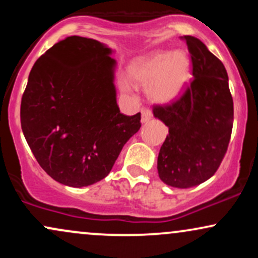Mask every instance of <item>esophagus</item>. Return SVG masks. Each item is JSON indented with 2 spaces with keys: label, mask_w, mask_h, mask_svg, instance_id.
<instances>
[{
  "label": "esophagus",
  "mask_w": 258,
  "mask_h": 258,
  "mask_svg": "<svg viewBox=\"0 0 258 258\" xmlns=\"http://www.w3.org/2000/svg\"><path fill=\"white\" fill-rule=\"evenodd\" d=\"M152 117H153V112L150 109H148V108L142 109V122L146 123L150 119H152Z\"/></svg>",
  "instance_id": "34e87169"
}]
</instances>
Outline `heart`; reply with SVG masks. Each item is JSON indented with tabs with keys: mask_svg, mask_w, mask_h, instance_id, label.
Listing matches in <instances>:
<instances>
[{
	"mask_svg": "<svg viewBox=\"0 0 258 258\" xmlns=\"http://www.w3.org/2000/svg\"><path fill=\"white\" fill-rule=\"evenodd\" d=\"M128 75L133 81L148 86V96L153 102L167 104L184 93L193 70L184 52L160 51L133 60ZM130 87L128 82H122L123 90L128 91Z\"/></svg>",
	"mask_w": 258,
	"mask_h": 258,
	"instance_id": "b5f03b06",
	"label": "heart"
}]
</instances>
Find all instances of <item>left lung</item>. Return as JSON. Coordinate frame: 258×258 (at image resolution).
<instances>
[{"label": "left lung", "mask_w": 258, "mask_h": 258, "mask_svg": "<svg viewBox=\"0 0 258 258\" xmlns=\"http://www.w3.org/2000/svg\"><path fill=\"white\" fill-rule=\"evenodd\" d=\"M194 80L173 104L154 106L168 127L158 156L165 184L186 189L214 176L227 152L233 128V98L224 65L199 38L184 36Z\"/></svg>", "instance_id": "obj_1"}]
</instances>
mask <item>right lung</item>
I'll return each mask as SVG.
<instances>
[{
	"instance_id": "right-lung-1",
	"label": "right lung",
	"mask_w": 258,
	"mask_h": 258,
	"mask_svg": "<svg viewBox=\"0 0 258 258\" xmlns=\"http://www.w3.org/2000/svg\"><path fill=\"white\" fill-rule=\"evenodd\" d=\"M111 48L69 36L37 59L20 105L24 137L40 166L64 185L82 188L108 176L141 128L116 103Z\"/></svg>"
}]
</instances>
